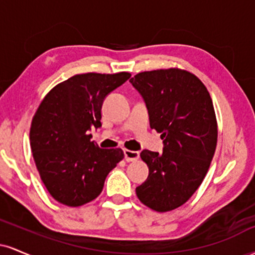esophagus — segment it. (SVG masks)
I'll list each match as a JSON object with an SVG mask.
<instances>
[{
  "mask_svg": "<svg viewBox=\"0 0 255 255\" xmlns=\"http://www.w3.org/2000/svg\"><path fill=\"white\" fill-rule=\"evenodd\" d=\"M125 159L127 162H135V160L139 159V152L136 151H130V150H125Z\"/></svg>",
  "mask_w": 255,
  "mask_h": 255,
  "instance_id": "obj_1",
  "label": "esophagus"
}]
</instances>
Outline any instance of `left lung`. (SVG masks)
<instances>
[{
    "instance_id": "8db88e82",
    "label": "left lung",
    "mask_w": 255,
    "mask_h": 255,
    "mask_svg": "<svg viewBox=\"0 0 255 255\" xmlns=\"http://www.w3.org/2000/svg\"><path fill=\"white\" fill-rule=\"evenodd\" d=\"M129 83L164 145L162 153H140L148 176L136 195L154 211H171L194 194L211 164L218 134L212 99L194 74L177 68L139 73Z\"/></svg>"
}]
</instances>
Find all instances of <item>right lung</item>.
I'll use <instances>...</instances> for the list:
<instances>
[{
  "label": "right lung",
  "mask_w": 255,
  "mask_h": 255,
  "mask_svg": "<svg viewBox=\"0 0 255 255\" xmlns=\"http://www.w3.org/2000/svg\"><path fill=\"white\" fill-rule=\"evenodd\" d=\"M129 78L126 72L74 75L55 86L38 108L31 150L43 183L58 203L77 207L92 201L124 158L121 148H99L90 131L102 127L107 96Z\"/></svg>",
  "instance_id": "1"
}]
</instances>
